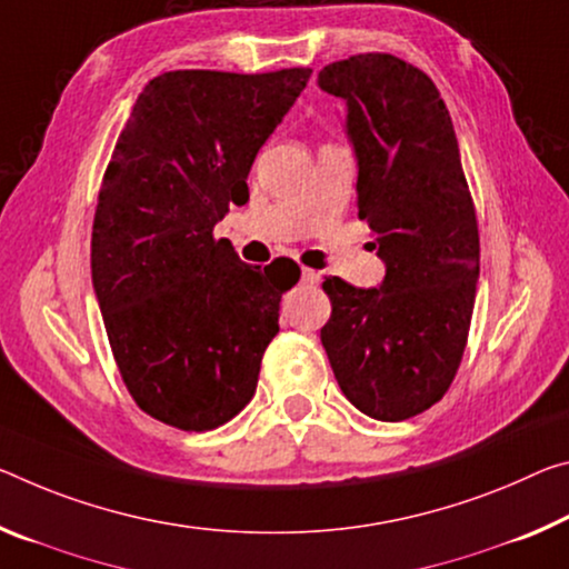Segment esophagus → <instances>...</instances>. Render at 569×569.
<instances>
[{
    "instance_id": "obj_1",
    "label": "esophagus",
    "mask_w": 569,
    "mask_h": 569,
    "mask_svg": "<svg viewBox=\"0 0 569 569\" xmlns=\"http://www.w3.org/2000/svg\"><path fill=\"white\" fill-rule=\"evenodd\" d=\"M301 283H306V286H313V283H319V273H317V270H311V268H303V270H301Z\"/></svg>"
}]
</instances>
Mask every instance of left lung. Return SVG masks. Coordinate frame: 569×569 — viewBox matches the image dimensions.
Segmentation results:
<instances>
[{
  "label": "left lung",
  "mask_w": 569,
  "mask_h": 569,
  "mask_svg": "<svg viewBox=\"0 0 569 569\" xmlns=\"http://www.w3.org/2000/svg\"><path fill=\"white\" fill-rule=\"evenodd\" d=\"M319 88L347 103L359 218L385 263L377 288L321 283L331 301L321 345L357 410L408 420L453 382L479 283V224L453 121L422 70L380 52L331 62Z\"/></svg>",
  "instance_id": "1"
}]
</instances>
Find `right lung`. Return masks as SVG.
I'll return each mask as SVG.
<instances>
[{
	"instance_id": "add662e5",
	"label": "right lung",
	"mask_w": 569,
	"mask_h": 569,
	"mask_svg": "<svg viewBox=\"0 0 569 569\" xmlns=\"http://www.w3.org/2000/svg\"><path fill=\"white\" fill-rule=\"evenodd\" d=\"M309 68L263 76L174 70L141 90L98 194L90 276L116 365L139 408L212 430L256 395L293 260L260 270L212 230L248 202L258 149Z\"/></svg>"
}]
</instances>
